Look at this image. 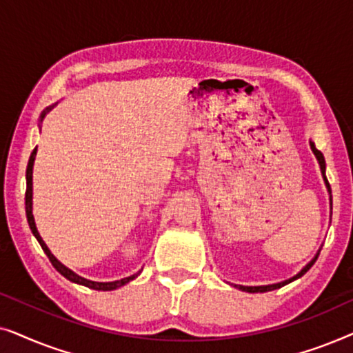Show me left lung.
<instances>
[{
	"instance_id": "obj_1",
	"label": "left lung",
	"mask_w": 353,
	"mask_h": 353,
	"mask_svg": "<svg viewBox=\"0 0 353 353\" xmlns=\"http://www.w3.org/2000/svg\"><path fill=\"white\" fill-rule=\"evenodd\" d=\"M310 148H312V152L315 154V157H316V161H318V165H320V170H321V176H323V181H325V186H326V190H327V194H330V209H331V215H332V196H331V186H330V183H327V178H326V162H325V157H323V154L318 151L316 149V146H315V143L312 141L310 139ZM320 250L321 249H318V252H316V255L315 257H313L310 262H308L305 267H303L301 272H299L297 274H294L292 278H288V279H284V281H279V283H273V284H265V286H243V284H231V286L233 288H236V289H239V291H244V292H267V291H274V289H279V288H283V286H286V284H289V283H292V281H296V279H299L301 276H303V274H305L308 270L312 268V265L316 262V259H318V255H320Z\"/></svg>"
}]
</instances>
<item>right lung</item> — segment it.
<instances>
[{"mask_svg":"<svg viewBox=\"0 0 353 353\" xmlns=\"http://www.w3.org/2000/svg\"><path fill=\"white\" fill-rule=\"evenodd\" d=\"M57 103H54L50 108H46L43 110L41 117H40V123L43 122V119H45V115L50 112V110L54 108ZM35 157H37V148L33 149L30 159H28V165H27V172H26V178H27V191H26V214H27V221H28V226H30L33 236H35L38 243H40L41 249L45 250V254L48 255V259H50V262L52 263V267H54L57 272H59L62 276L69 279L72 283H77V284H81V286H86L90 289H96V291H114V289H119L125 286V284L133 281L134 278H138V274L141 273V270H139L138 273L132 274V276H127V278H122V279H117V281H109V283H99V281H91V279H86L83 276H80V274H77L75 272H72L70 268H67L65 265H62L59 260H57L54 255L51 254V250L48 249V245L45 244V241L41 239L40 233H38L37 230V225H35V219H33V163H35Z\"/></svg>","mask_w":353,"mask_h":353,"instance_id":"add662e5","label":"right lung"}]
</instances>
